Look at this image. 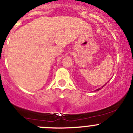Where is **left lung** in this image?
I'll use <instances>...</instances> for the list:
<instances>
[{
	"instance_id": "8db88e82",
	"label": "left lung",
	"mask_w": 133,
	"mask_h": 133,
	"mask_svg": "<svg viewBox=\"0 0 133 133\" xmlns=\"http://www.w3.org/2000/svg\"><path fill=\"white\" fill-rule=\"evenodd\" d=\"M109 81H108V82H109ZM108 82H107V83H108ZM107 83H105V85H103V86H102V87H101V88H99V89H96V90H95V91H98V90H100V89H102V88H103V87H104V86H105V85H107Z\"/></svg>"
}]
</instances>
